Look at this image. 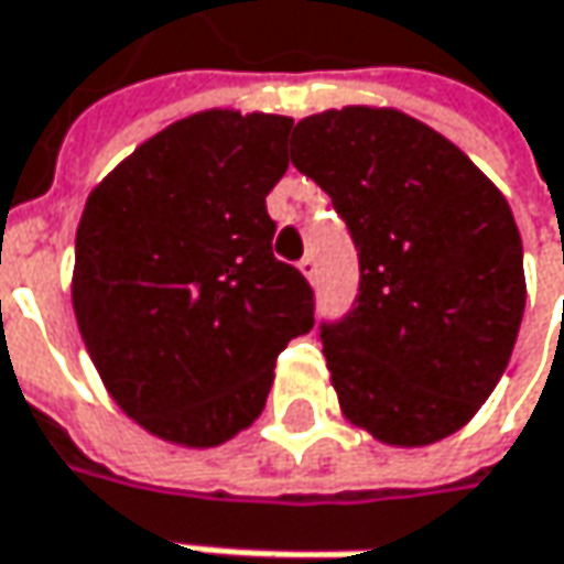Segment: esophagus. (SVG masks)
<instances>
[{
	"label": "esophagus",
	"instance_id": "esophagus-1",
	"mask_svg": "<svg viewBox=\"0 0 564 564\" xmlns=\"http://www.w3.org/2000/svg\"><path fill=\"white\" fill-rule=\"evenodd\" d=\"M300 271L305 274V281L312 283L315 281V271H318V264H315V259H312V256H305V259L300 262Z\"/></svg>",
	"mask_w": 564,
	"mask_h": 564
}]
</instances>
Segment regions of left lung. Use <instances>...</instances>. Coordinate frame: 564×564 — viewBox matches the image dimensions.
<instances>
[{"instance_id": "obj_1", "label": "left lung", "mask_w": 564, "mask_h": 564, "mask_svg": "<svg viewBox=\"0 0 564 564\" xmlns=\"http://www.w3.org/2000/svg\"><path fill=\"white\" fill-rule=\"evenodd\" d=\"M290 162L330 196L359 249V305L321 330L340 415L402 449L462 431L502 378L524 315L506 196L399 108L308 115Z\"/></svg>"}]
</instances>
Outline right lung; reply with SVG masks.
I'll list each match as a JSON object with an SVG mask.
<instances>
[{
	"label": "right lung",
	"mask_w": 564,
	"mask_h": 564,
	"mask_svg": "<svg viewBox=\"0 0 564 564\" xmlns=\"http://www.w3.org/2000/svg\"><path fill=\"white\" fill-rule=\"evenodd\" d=\"M293 118L205 108L89 189L70 302L108 397L152 437L208 449L262 415L274 359L312 330V290L271 256L264 196Z\"/></svg>",
	"instance_id": "add662e5"
}]
</instances>
